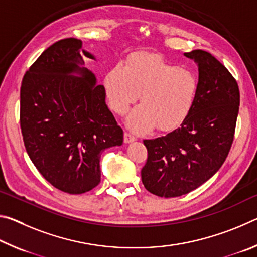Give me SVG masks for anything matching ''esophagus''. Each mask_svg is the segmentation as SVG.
<instances>
[{"label": "esophagus", "mask_w": 257, "mask_h": 257, "mask_svg": "<svg viewBox=\"0 0 257 257\" xmlns=\"http://www.w3.org/2000/svg\"><path fill=\"white\" fill-rule=\"evenodd\" d=\"M123 139H124V143H132L134 141H136V137H135L134 135L130 133H124Z\"/></svg>", "instance_id": "obj_1"}]
</instances>
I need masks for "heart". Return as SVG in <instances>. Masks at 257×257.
<instances>
[{
	"instance_id": "obj_1",
	"label": "heart",
	"mask_w": 257,
	"mask_h": 257,
	"mask_svg": "<svg viewBox=\"0 0 257 257\" xmlns=\"http://www.w3.org/2000/svg\"><path fill=\"white\" fill-rule=\"evenodd\" d=\"M104 86L113 111L124 114L141 94L142 105L128 118L138 133L152 128L171 130L184 122L196 101L198 78L189 69L169 63L160 56L139 53L106 73Z\"/></svg>"
}]
</instances>
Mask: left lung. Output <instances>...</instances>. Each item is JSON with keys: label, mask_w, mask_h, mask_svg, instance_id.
<instances>
[{"label": "left lung", "mask_w": 257, "mask_h": 257, "mask_svg": "<svg viewBox=\"0 0 257 257\" xmlns=\"http://www.w3.org/2000/svg\"><path fill=\"white\" fill-rule=\"evenodd\" d=\"M198 64V93L179 128L145 139L142 181L160 197H178L203 185L221 168L231 149L240 103L236 79L211 53H185Z\"/></svg>", "instance_id": "1"}]
</instances>
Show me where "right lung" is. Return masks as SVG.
<instances>
[{"label":"right lung","instance_id":"right-lung-1","mask_svg":"<svg viewBox=\"0 0 257 257\" xmlns=\"http://www.w3.org/2000/svg\"><path fill=\"white\" fill-rule=\"evenodd\" d=\"M82 55L94 59L80 40L55 42L26 71L20 87L26 151L52 186L72 195L99 184L101 154L123 142V130L105 104V88L80 67Z\"/></svg>","mask_w":257,"mask_h":257}]
</instances>
